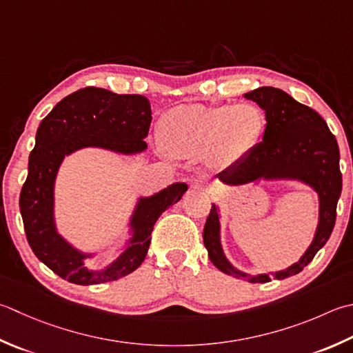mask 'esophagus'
<instances>
[{
	"mask_svg": "<svg viewBox=\"0 0 353 353\" xmlns=\"http://www.w3.org/2000/svg\"><path fill=\"white\" fill-rule=\"evenodd\" d=\"M191 188H194V190H202V191L208 190V188H210V182H208V179L203 177V176H196V177H192V179H191Z\"/></svg>",
	"mask_w": 353,
	"mask_h": 353,
	"instance_id": "1",
	"label": "esophagus"
}]
</instances>
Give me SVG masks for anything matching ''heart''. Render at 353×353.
I'll return each instance as SVG.
<instances>
[{
  "mask_svg": "<svg viewBox=\"0 0 353 353\" xmlns=\"http://www.w3.org/2000/svg\"><path fill=\"white\" fill-rule=\"evenodd\" d=\"M265 128L263 113L254 103L182 105L170 110L161 122V137L171 154L200 157L223 165L246 154Z\"/></svg>",
  "mask_w": 353,
  "mask_h": 353,
  "instance_id": "obj_1",
  "label": "heart"
}]
</instances>
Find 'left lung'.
<instances>
[{"label":"left lung","mask_w":353,"mask_h":353,"mask_svg":"<svg viewBox=\"0 0 353 353\" xmlns=\"http://www.w3.org/2000/svg\"><path fill=\"white\" fill-rule=\"evenodd\" d=\"M245 98L257 102L259 107L265 110L263 141L220 172V181L231 186L246 185L260 179L299 181L309 185L319 194V225L312 243L296 263L283 271L269 272L274 279L283 280L301 272L332 234L343 186L340 148L323 117L283 90L260 87L246 93ZM203 243L212 265L222 272L250 283L271 281L269 274H245L228 261L220 241V212L216 203H212L206 219Z\"/></svg>","instance_id":"obj_1"}]
</instances>
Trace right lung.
Here are the masks:
<instances>
[{"label": "right lung", "mask_w": 353, "mask_h": 353, "mask_svg": "<svg viewBox=\"0 0 353 353\" xmlns=\"http://www.w3.org/2000/svg\"><path fill=\"white\" fill-rule=\"evenodd\" d=\"M150 101L141 94H116L85 87L58 102L39 123L29 157V174L19 194L26 237L34 255L54 274L74 285H99L136 271L148 252L156 220L182 199L188 185L176 182L137 200L130 219L131 239L119 257L101 271L84 265L93 254L76 250L54 223V181L64 157L82 148H102L119 154L147 150L151 123Z\"/></svg>", "instance_id": "obj_1"}]
</instances>
